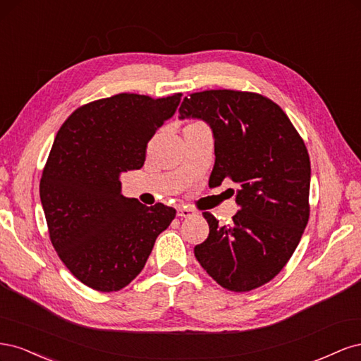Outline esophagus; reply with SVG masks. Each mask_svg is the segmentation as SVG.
I'll use <instances>...</instances> for the list:
<instances>
[{
	"label": "esophagus",
	"instance_id": "esophagus-1",
	"mask_svg": "<svg viewBox=\"0 0 361 361\" xmlns=\"http://www.w3.org/2000/svg\"><path fill=\"white\" fill-rule=\"evenodd\" d=\"M195 215V211L191 209V207H187V206H182V207H178V216H192Z\"/></svg>",
	"mask_w": 361,
	"mask_h": 361
}]
</instances>
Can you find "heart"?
Returning <instances> with one entry per match:
<instances>
[{
    "instance_id": "1",
    "label": "heart",
    "mask_w": 361,
    "mask_h": 361,
    "mask_svg": "<svg viewBox=\"0 0 361 361\" xmlns=\"http://www.w3.org/2000/svg\"><path fill=\"white\" fill-rule=\"evenodd\" d=\"M188 126H204V125L200 123V122H192V123H190Z\"/></svg>"
}]
</instances>
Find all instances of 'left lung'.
<instances>
[{
	"label": "left lung",
	"instance_id": "obj_1",
	"mask_svg": "<svg viewBox=\"0 0 361 361\" xmlns=\"http://www.w3.org/2000/svg\"><path fill=\"white\" fill-rule=\"evenodd\" d=\"M179 118H200L214 134L209 187L231 179L239 209L232 226L204 212L209 236L195 259L218 285L248 292L288 264L309 221L310 159L297 129L268 97L206 90L185 97Z\"/></svg>",
	"mask_w": 361,
	"mask_h": 361
}]
</instances>
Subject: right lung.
I'll return each instance as SVG.
<instances>
[{"mask_svg":"<svg viewBox=\"0 0 361 361\" xmlns=\"http://www.w3.org/2000/svg\"><path fill=\"white\" fill-rule=\"evenodd\" d=\"M180 96L105 97L75 110L57 133L40 200L54 248L85 286L101 292L128 286L176 216L170 206L125 197L118 178L143 167L149 140L176 113Z\"/></svg>","mask_w":361,"mask_h":361,"instance_id":"1","label":"right lung"}]
</instances>
